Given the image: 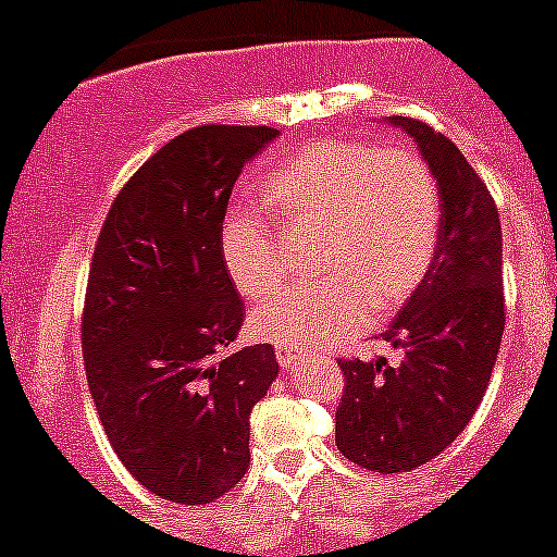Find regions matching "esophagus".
I'll return each mask as SVG.
<instances>
[{
    "label": "esophagus",
    "instance_id": "1",
    "mask_svg": "<svg viewBox=\"0 0 557 557\" xmlns=\"http://www.w3.org/2000/svg\"><path fill=\"white\" fill-rule=\"evenodd\" d=\"M296 361H298V354L296 350H290V348H277V363L283 369H293L296 367Z\"/></svg>",
    "mask_w": 557,
    "mask_h": 557
}]
</instances>
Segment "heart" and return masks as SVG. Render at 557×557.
I'll return each instance as SVG.
<instances>
[{
	"label": "heart",
	"instance_id": "heart-1",
	"mask_svg": "<svg viewBox=\"0 0 557 557\" xmlns=\"http://www.w3.org/2000/svg\"><path fill=\"white\" fill-rule=\"evenodd\" d=\"M264 198L287 227L319 233L314 274L251 314V332L309 350L359 335L372 314L406 304L440 246V190L417 151L363 140H311L264 177ZM225 270L257 300L283 280L277 238L264 216L233 209L220 230Z\"/></svg>",
	"mask_w": 557,
	"mask_h": 557
}]
</instances>
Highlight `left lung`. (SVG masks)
<instances>
[{"label": "left lung", "instance_id": "left-lung-1", "mask_svg": "<svg viewBox=\"0 0 557 557\" xmlns=\"http://www.w3.org/2000/svg\"><path fill=\"white\" fill-rule=\"evenodd\" d=\"M417 140L440 190L437 257L382 341L400 363L337 361L345 376L335 443L380 474L413 471L476 413L505 327L503 230L487 185L458 146L421 120L389 117Z\"/></svg>", "mask_w": 557, "mask_h": 557}]
</instances>
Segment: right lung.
Segmentation results:
<instances>
[{"mask_svg":"<svg viewBox=\"0 0 557 557\" xmlns=\"http://www.w3.org/2000/svg\"><path fill=\"white\" fill-rule=\"evenodd\" d=\"M280 136L201 125L114 198L83 306V367L112 450L162 500L214 503L248 469V419L277 376L270 343L233 350L246 306L220 230L240 170Z\"/></svg>","mask_w":557,"mask_h":557,"instance_id":"1","label":"right lung"}]
</instances>
